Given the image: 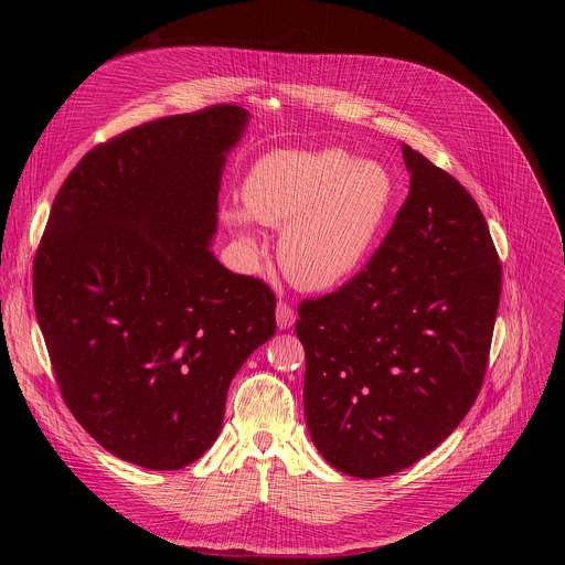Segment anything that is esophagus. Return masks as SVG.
I'll return each mask as SVG.
<instances>
[{"instance_id": "1", "label": "esophagus", "mask_w": 565, "mask_h": 565, "mask_svg": "<svg viewBox=\"0 0 565 565\" xmlns=\"http://www.w3.org/2000/svg\"><path fill=\"white\" fill-rule=\"evenodd\" d=\"M295 324V308L288 301H279L277 303V327L281 331L290 329Z\"/></svg>"}]
</instances>
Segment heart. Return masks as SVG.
<instances>
[{
  "label": "heart",
  "instance_id": "b5f03b06",
  "mask_svg": "<svg viewBox=\"0 0 565 565\" xmlns=\"http://www.w3.org/2000/svg\"><path fill=\"white\" fill-rule=\"evenodd\" d=\"M395 199L391 172L342 149H279L257 160L244 185V207L227 221L248 234L250 216L281 227L277 257L303 290H331L373 253Z\"/></svg>",
  "mask_w": 565,
  "mask_h": 565
}]
</instances>
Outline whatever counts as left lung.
Listing matches in <instances>:
<instances>
[{
	"mask_svg": "<svg viewBox=\"0 0 565 565\" xmlns=\"http://www.w3.org/2000/svg\"><path fill=\"white\" fill-rule=\"evenodd\" d=\"M412 188L371 262L340 290L303 299L310 438L335 469L391 476L436 449L486 377L501 262L471 194L402 145Z\"/></svg>",
	"mask_w": 565,
	"mask_h": 565,
	"instance_id": "1",
	"label": "left lung"
}]
</instances>
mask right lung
Here are the masks:
<instances>
[{"instance_id":"1","label":"right lung","mask_w":565,"mask_h":565,"mask_svg":"<svg viewBox=\"0 0 565 565\" xmlns=\"http://www.w3.org/2000/svg\"><path fill=\"white\" fill-rule=\"evenodd\" d=\"M236 105L94 147L62 183L33 301L68 412L114 456L172 471L216 440L232 377L275 331V295L210 250Z\"/></svg>"}]
</instances>
